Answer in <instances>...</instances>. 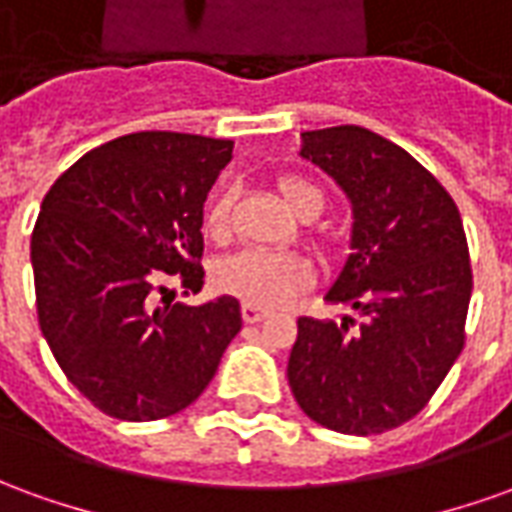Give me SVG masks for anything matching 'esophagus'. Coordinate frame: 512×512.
Masks as SVG:
<instances>
[{"label": "esophagus", "mask_w": 512, "mask_h": 512, "mask_svg": "<svg viewBox=\"0 0 512 512\" xmlns=\"http://www.w3.org/2000/svg\"><path fill=\"white\" fill-rule=\"evenodd\" d=\"M264 317H267V309H262V306H253V303L242 306V320L245 323H262Z\"/></svg>", "instance_id": "34e87169"}]
</instances>
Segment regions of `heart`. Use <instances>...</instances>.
I'll use <instances>...</instances> for the list:
<instances>
[{"instance_id": "heart-1", "label": "heart", "mask_w": 512, "mask_h": 512, "mask_svg": "<svg viewBox=\"0 0 512 512\" xmlns=\"http://www.w3.org/2000/svg\"><path fill=\"white\" fill-rule=\"evenodd\" d=\"M278 192L298 217L320 214V209H323L320 186L306 181V178L284 175L278 181ZM231 206H234L231 192L214 195L209 206H206L203 231L214 242H222L231 234ZM214 281H217V287L222 292L236 295L239 301L253 303V306H278V303L290 301L292 295L301 292L303 287H309L312 264L306 262L301 253L248 248L222 259L214 267Z\"/></svg>"}]
</instances>
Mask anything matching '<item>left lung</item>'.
<instances>
[{
    "instance_id": "left-lung-1",
    "label": "left lung",
    "mask_w": 512,
    "mask_h": 512,
    "mask_svg": "<svg viewBox=\"0 0 512 512\" xmlns=\"http://www.w3.org/2000/svg\"><path fill=\"white\" fill-rule=\"evenodd\" d=\"M301 155L351 200V253L326 301L357 320L298 317L292 396L343 435H382L435 396L465 345L471 259L463 220L438 178L359 125L306 130Z\"/></svg>"
}]
</instances>
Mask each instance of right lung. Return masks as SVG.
Wrapping results in <instances>:
<instances>
[{
  "mask_svg": "<svg viewBox=\"0 0 512 512\" xmlns=\"http://www.w3.org/2000/svg\"><path fill=\"white\" fill-rule=\"evenodd\" d=\"M234 142L144 130L86 153L41 203L30 259L38 323L83 396L119 421L186 410L242 329L239 301L155 306L203 287V203Z\"/></svg>",
  "mask_w": 512,
  "mask_h": 512,
  "instance_id": "add662e5",
  "label": "right lung"
}]
</instances>
